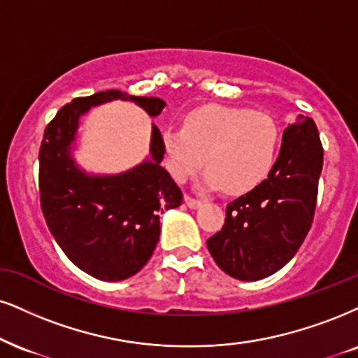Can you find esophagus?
I'll return each instance as SVG.
<instances>
[{
	"label": "esophagus",
	"mask_w": 358,
	"mask_h": 358,
	"mask_svg": "<svg viewBox=\"0 0 358 358\" xmlns=\"http://www.w3.org/2000/svg\"><path fill=\"white\" fill-rule=\"evenodd\" d=\"M184 201H186V204L191 207V209H197V207L202 204L201 199H194V197L187 196V194H186V196H184Z\"/></svg>",
	"instance_id": "obj_1"
}]
</instances>
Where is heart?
Returning a JSON list of instances; mask_svg holds the SVG:
<instances>
[{"label":"heart","instance_id":"heart-1","mask_svg":"<svg viewBox=\"0 0 358 358\" xmlns=\"http://www.w3.org/2000/svg\"><path fill=\"white\" fill-rule=\"evenodd\" d=\"M279 141V126L268 114L210 104L189 113L182 127L164 131V164L184 182L201 169L206 156L207 187L247 192L268 176Z\"/></svg>","mask_w":358,"mask_h":358}]
</instances>
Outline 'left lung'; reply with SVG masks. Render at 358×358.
I'll list each match as a JSON object with an SVG mask.
<instances>
[{
	"mask_svg": "<svg viewBox=\"0 0 358 358\" xmlns=\"http://www.w3.org/2000/svg\"><path fill=\"white\" fill-rule=\"evenodd\" d=\"M322 164L324 149L314 119L299 116L284 131L267 179L229 202L222 229L207 239L224 272L259 280L294 257L314 220Z\"/></svg>",
	"mask_w": 358,
	"mask_h": 358,
	"instance_id": "1",
	"label": "left lung"
}]
</instances>
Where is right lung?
I'll return each instance as SVG.
<instances>
[{"label":"right lung","instance_id":"right-lung-1","mask_svg":"<svg viewBox=\"0 0 358 358\" xmlns=\"http://www.w3.org/2000/svg\"><path fill=\"white\" fill-rule=\"evenodd\" d=\"M114 99L132 101L149 116L166 103L109 90L63 106L46 126L39 148V199L48 227L74 266L99 280L117 282L138 273L159 242V215L182 202L164 167L162 136L152 124L151 157L114 176L83 172L71 157L79 117Z\"/></svg>","mask_w":358,"mask_h":358}]
</instances>
